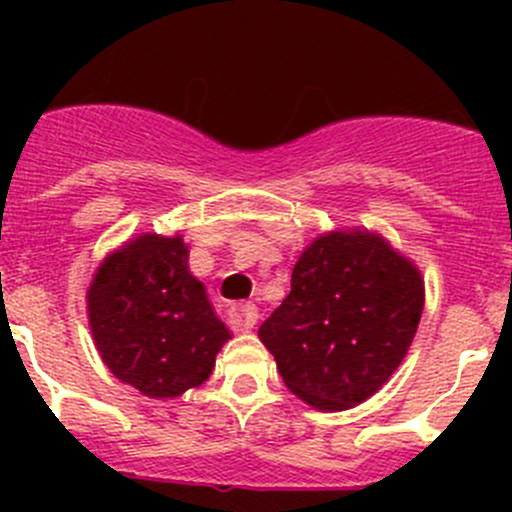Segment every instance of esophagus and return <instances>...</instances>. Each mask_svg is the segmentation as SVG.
I'll use <instances>...</instances> for the list:
<instances>
[{
  "label": "esophagus",
  "mask_w": 512,
  "mask_h": 512,
  "mask_svg": "<svg viewBox=\"0 0 512 512\" xmlns=\"http://www.w3.org/2000/svg\"><path fill=\"white\" fill-rule=\"evenodd\" d=\"M257 317H260V314H257L255 304H237V307L230 309V327L235 329V332H250V329H255Z\"/></svg>",
  "instance_id": "1"
}]
</instances>
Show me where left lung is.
I'll use <instances>...</instances> for the list:
<instances>
[{
  "label": "left lung",
  "mask_w": 512,
  "mask_h": 512,
  "mask_svg": "<svg viewBox=\"0 0 512 512\" xmlns=\"http://www.w3.org/2000/svg\"><path fill=\"white\" fill-rule=\"evenodd\" d=\"M421 270L366 227L314 237L292 289L257 337L294 396L319 411H347L399 369L421 322Z\"/></svg>",
  "instance_id": "obj_1"
}]
</instances>
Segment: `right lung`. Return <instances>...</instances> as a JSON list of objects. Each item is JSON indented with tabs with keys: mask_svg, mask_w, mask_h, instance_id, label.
<instances>
[{
	"mask_svg": "<svg viewBox=\"0 0 512 512\" xmlns=\"http://www.w3.org/2000/svg\"><path fill=\"white\" fill-rule=\"evenodd\" d=\"M183 235L141 232L108 252L86 289V312L103 364L151 399L205 384L230 329L190 272Z\"/></svg>",
	"mask_w": 512,
	"mask_h": 512,
	"instance_id": "right-lung-1",
	"label": "right lung"
}]
</instances>
